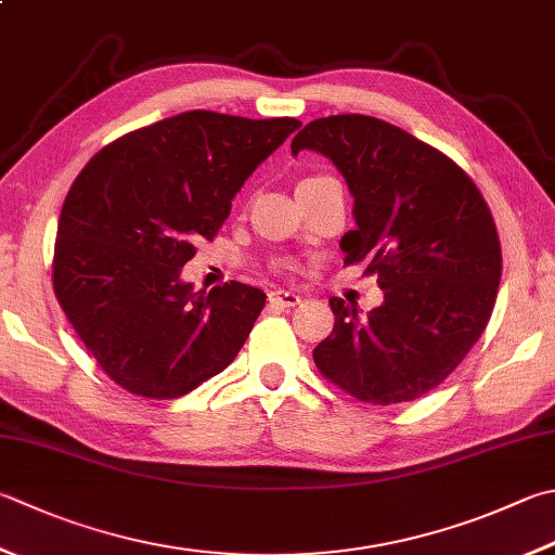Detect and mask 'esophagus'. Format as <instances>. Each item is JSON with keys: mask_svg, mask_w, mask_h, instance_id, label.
<instances>
[{"mask_svg": "<svg viewBox=\"0 0 555 555\" xmlns=\"http://www.w3.org/2000/svg\"><path fill=\"white\" fill-rule=\"evenodd\" d=\"M268 301L273 307H280V309H292V307L299 305L301 297L295 295V292H287V289H273L268 295Z\"/></svg>", "mask_w": 555, "mask_h": 555, "instance_id": "obj_1", "label": "esophagus"}]
</instances>
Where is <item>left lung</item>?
Instances as JSON below:
<instances>
[{
	"label": "left lung",
	"mask_w": 555,
	"mask_h": 555,
	"mask_svg": "<svg viewBox=\"0 0 555 555\" xmlns=\"http://www.w3.org/2000/svg\"><path fill=\"white\" fill-rule=\"evenodd\" d=\"M336 164L354 197L345 266L367 263L382 307L331 297V336L313 348L319 372L374 405L415 401L440 386L486 331L503 275L498 229L462 166L391 122L360 113L311 120L292 154Z\"/></svg>",
	"instance_id": "left-lung-1"
}]
</instances>
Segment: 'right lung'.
I'll list each match as a JSON object with an SVG mask.
<instances>
[{"label": "right lung", "instance_id": "right-lung-1", "mask_svg": "<svg viewBox=\"0 0 555 555\" xmlns=\"http://www.w3.org/2000/svg\"><path fill=\"white\" fill-rule=\"evenodd\" d=\"M299 125L179 113L111 142L72 183L52 287L93 360L125 391L179 399L242 350L263 289L232 280L205 295L181 280V268Z\"/></svg>", "mask_w": 555, "mask_h": 555}]
</instances>
